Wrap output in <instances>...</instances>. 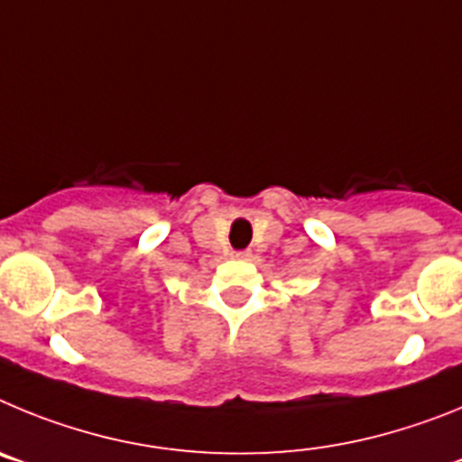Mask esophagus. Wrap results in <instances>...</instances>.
Wrapping results in <instances>:
<instances>
[{"label": "esophagus", "instance_id": "esophagus-1", "mask_svg": "<svg viewBox=\"0 0 462 462\" xmlns=\"http://www.w3.org/2000/svg\"><path fill=\"white\" fill-rule=\"evenodd\" d=\"M252 256V252L243 250V252H234V259H240V261H247Z\"/></svg>", "mask_w": 462, "mask_h": 462}]
</instances>
